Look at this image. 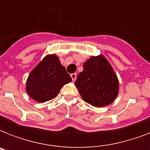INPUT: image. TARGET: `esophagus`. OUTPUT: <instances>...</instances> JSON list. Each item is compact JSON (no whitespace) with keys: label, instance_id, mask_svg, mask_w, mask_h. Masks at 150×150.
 <instances>
[{"label":"esophagus","instance_id":"34e87169","mask_svg":"<svg viewBox=\"0 0 150 150\" xmlns=\"http://www.w3.org/2000/svg\"><path fill=\"white\" fill-rule=\"evenodd\" d=\"M71 77L72 79V81H75V80H76V78H77L76 73H72V74H71Z\"/></svg>","mask_w":150,"mask_h":150}]
</instances>
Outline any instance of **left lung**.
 Here are the masks:
<instances>
[{"instance_id":"obj_1","label":"left lung","mask_w":150,"mask_h":150,"mask_svg":"<svg viewBox=\"0 0 150 150\" xmlns=\"http://www.w3.org/2000/svg\"><path fill=\"white\" fill-rule=\"evenodd\" d=\"M75 84L82 100L96 107L110 104L119 91L118 79L102 54L91 57L83 64Z\"/></svg>"}]
</instances>
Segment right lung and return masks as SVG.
<instances>
[{
  "label": "right lung",
  "mask_w": 150,
  "mask_h": 150,
  "mask_svg": "<svg viewBox=\"0 0 150 150\" xmlns=\"http://www.w3.org/2000/svg\"><path fill=\"white\" fill-rule=\"evenodd\" d=\"M71 78L61 65L58 57L49 54L33 69L26 81L27 94L39 103L55 98Z\"/></svg>",
  "instance_id": "right-lung-1"
}]
</instances>
